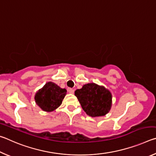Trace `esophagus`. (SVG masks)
<instances>
[{"instance_id":"1","label":"esophagus","mask_w":156,"mask_h":156,"mask_svg":"<svg viewBox=\"0 0 156 156\" xmlns=\"http://www.w3.org/2000/svg\"><path fill=\"white\" fill-rule=\"evenodd\" d=\"M68 91H69V93H70V94H73L74 93V89H73L72 88H69Z\"/></svg>"}]
</instances>
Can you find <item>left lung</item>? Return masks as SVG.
<instances>
[{
  "instance_id": "obj_1",
  "label": "left lung",
  "mask_w": 156,
  "mask_h": 156,
  "mask_svg": "<svg viewBox=\"0 0 156 156\" xmlns=\"http://www.w3.org/2000/svg\"><path fill=\"white\" fill-rule=\"evenodd\" d=\"M83 109L91 117L106 115L112 107V96L103 86L95 83L84 84L83 87L75 91Z\"/></svg>"
}]
</instances>
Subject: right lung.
Listing matches in <instances>:
<instances>
[{"instance_id":"right-lung-1","label":"right lung","mask_w":156,"mask_h":156,"mask_svg":"<svg viewBox=\"0 0 156 156\" xmlns=\"http://www.w3.org/2000/svg\"><path fill=\"white\" fill-rule=\"evenodd\" d=\"M67 93L65 89L60 88L52 82L44 84L35 95L36 103L44 112H50L57 109L62 104Z\"/></svg>"}]
</instances>
